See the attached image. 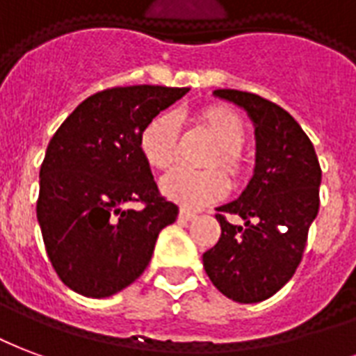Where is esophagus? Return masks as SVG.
<instances>
[{
    "label": "esophagus",
    "instance_id": "esophagus-1",
    "mask_svg": "<svg viewBox=\"0 0 356 356\" xmlns=\"http://www.w3.org/2000/svg\"><path fill=\"white\" fill-rule=\"evenodd\" d=\"M180 218H181V220H186V222H189V220L197 218V214H195V212H191V210H188V209H180Z\"/></svg>",
    "mask_w": 356,
    "mask_h": 356
}]
</instances>
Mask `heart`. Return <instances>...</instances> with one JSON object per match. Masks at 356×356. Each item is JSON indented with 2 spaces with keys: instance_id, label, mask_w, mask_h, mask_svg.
I'll return each mask as SVG.
<instances>
[{
  "instance_id": "1",
  "label": "heart",
  "mask_w": 356,
  "mask_h": 356,
  "mask_svg": "<svg viewBox=\"0 0 356 356\" xmlns=\"http://www.w3.org/2000/svg\"><path fill=\"white\" fill-rule=\"evenodd\" d=\"M199 119L216 140V149L209 155L207 165H220L232 178H241L246 168L245 157L238 149L246 136L241 118L229 108L210 106L201 111ZM178 115L172 111L155 115L140 134V149L144 159L159 170L175 165V161L178 159ZM223 171L218 167L203 170L176 167L163 178L161 189L168 199L186 209H201L225 195L229 184Z\"/></svg>"
}]
</instances>
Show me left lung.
<instances>
[{
	"mask_svg": "<svg viewBox=\"0 0 356 356\" xmlns=\"http://www.w3.org/2000/svg\"><path fill=\"white\" fill-rule=\"evenodd\" d=\"M214 95L245 108L254 121L256 168L241 197L216 209L222 235L203 254V266L233 302H264L302 261L321 204L323 170L309 136L281 106L245 90L218 89ZM225 213H237L245 224L229 225Z\"/></svg>",
	"mask_w": 356,
	"mask_h": 356,
	"instance_id": "1",
	"label": "left lung"
}]
</instances>
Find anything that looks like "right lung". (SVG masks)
I'll use <instances>...</instances> for the list:
<instances>
[{
  "mask_svg": "<svg viewBox=\"0 0 356 356\" xmlns=\"http://www.w3.org/2000/svg\"><path fill=\"white\" fill-rule=\"evenodd\" d=\"M189 89L132 85L89 96L47 146L38 222L60 281L87 298L118 294L144 273L178 207L161 195L140 134ZM140 202L142 209H129Z\"/></svg>",
  "mask_w": 356,
  "mask_h": 356,
  "instance_id": "right-lung-1",
  "label": "right lung"
}]
</instances>
